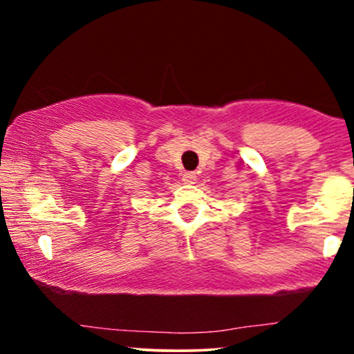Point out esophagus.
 <instances>
[{
    "label": "esophagus",
    "instance_id": "esophagus-1",
    "mask_svg": "<svg viewBox=\"0 0 354 354\" xmlns=\"http://www.w3.org/2000/svg\"><path fill=\"white\" fill-rule=\"evenodd\" d=\"M196 180H198L196 173H193V171L183 173V181L188 183V185H193V183H196Z\"/></svg>",
    "mask_w": 354,
    "mask_h": 354
}]
</instances>
